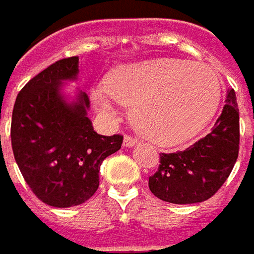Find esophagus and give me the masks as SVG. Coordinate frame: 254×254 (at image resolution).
Here are the masks:
<instances>
[{
  "instance_id": "esophagus-1",
  "label": "esophagus",
  "mask_w": 254,
  "mask_h": 254,
  "mask_svg": "<svg viewBox=\"0 0 254 254\" xmlns=\"http://www.w3.org/2000/svg\"><path fill=\"white\" fill-rule=\"evenodd\" d=\"M137 144H138V141H137L135 138L130 137V135H126V137H124V142H123L124 147H134V145H137Z\"/></svg>"
}]
</instances>
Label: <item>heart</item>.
<instances>
[{
    "label": "heart",
    "instance_id": "1",
    "mask_svg": "<svg viewBox=\"0 0 254 254\" xmlns=\"http://www.w3.org/2000/svg\"><path fill=\"white\" fill-rule=\"evenodd\" d=\"M112 99L132 107L137 131L160 145H175L199 134L219 107L220 84L206 66L160 58L119 67L106 80ZM100 112H112V100L94 93Z\"/></svg>",
    "mask_w": 254,
    "mask_h": 254
}]
</instances>
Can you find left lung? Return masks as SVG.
<instances>
[{"mask_svg": "<svg viewBox=\"0 0 254 254\" xmlns=\"http://www.w3.org/2000/svg\"><path fill=\"white\" fill-rule=\"evenodd\" d=\"M239 137V109L230 89L209 134L184 151L160 154V167L148 180L150 190L161 200L178 205L209 199L235 167Z\"/></svg>", "mask_w": 254, "mask_h": 254, "instance_id": "left-lung-1", "label": "left lung"}]
</instances>
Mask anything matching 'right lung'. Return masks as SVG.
<instances>
[{
  "instance_id": "1",
  "label": "right lung",
  "mask_w": 254,
  "mask_h": 254,
  "mask_svg": "<svg viewBox=\"0 0 254 254\" xmlns=\"http://www.w3.org/2000/svg\"><path fill=\"white\" fill-rule=\"evenodd\" d=\"M79 58L61 59L32 77L18 93L11 144L15 161L35 195L46 205L69 208L92 198L100 165L122 148L123 135H100L87 117L84 92L67 102L64 80H76Z\"/></svg>"
}]
</instances>
